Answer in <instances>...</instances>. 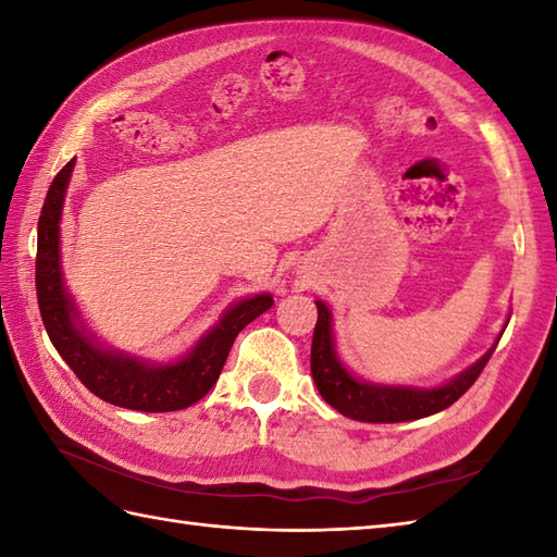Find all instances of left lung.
Returning <instances> with one entry per match:
<instances>
[{
  "label": "left lung",
  "instance_id": "1",
  "mask_svg": "<svg viewBox=\"0 0 557 557\" xmlns=\"http://www.w3.org/2000/svg\"><path fill=\"white\" fill-rule=\"evenodd\" d=\"M318 321L311 342V375L315 381L318 393L335 407L339 413L366 423H397V421H413L431 417L447 409L449 405L467 393L476 383L481 371L486 369L491 354L488 349L483 357L459 373L455 381H449L443 387L433 389H413V387H387V385H371L357 381L349 375L345 366L339 363L333 349V330H330V311L323 301H315Z\"/></svg>",
  "mask_w": 557,
  "mask_h": 557
}]
</instances>
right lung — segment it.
Wrapping results in <instances>:
<instances>
[{"mask_svg": "<svg viewBox=\"0 0 557 557\" xmlns=\"http://www.w3.org/2000/svg\"><path fill=\"white\" fill-rule=\"evenodd\" d=\"M74 162L69 160L52 180L38 220L35 289H38L47 335L78 381L110 405L136 411H176L191 407L218 383L236 335L270 309L272 297L258 294L253 299L232 306L222 321L198 342L196 349L172 366H148L92 345L74 321V306L66 297L62 270H59V220H62V203Z\"/></svg>", "mask_w": 557, "mask_h": 557, "instance_id": "obj_1", "label": "right lung"}]
</instances>
